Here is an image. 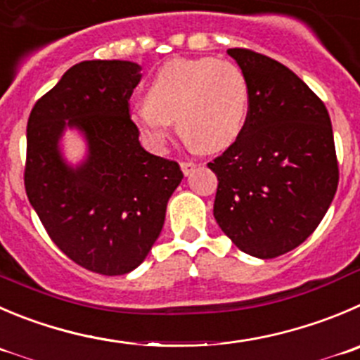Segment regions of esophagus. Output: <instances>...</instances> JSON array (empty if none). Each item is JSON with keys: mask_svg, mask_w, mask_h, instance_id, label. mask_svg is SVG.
Returning a JSON list of instances; mask_svg holds the SVG:
<instances>
[{"mask_svg": "<svg viewBox=\"0 0 360 360\" xmlns=\"http://www.w3.org/2000/svg\"><path fill=\"white\" fill-rule=\"evenodd\" d=\"M180 167H182V171L186 174L193 173V169L196 167V162L194 160H184V162H180Z\"/></svg>", "mask_w": 360, "mask_h": 360, "instance_id": "1", "label": "esophagus"}]
</instances>
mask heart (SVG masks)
I'll list each match as a JSON object with an SVG mask.
<instances>
[{
    "label": "heart",
    "instance_id": "b5f03b06",
    "mask_svg": "<svg viewBox=\"0 0 360 360\" xmlns=\"http://www.w3.org/2000/svg\"><path fill=\"white\" fill-rule=\"evenodd\" d=\"M248 115L249 84L240 67L215 58H189L171 60L157 70L132 120L153 145L166 141L176 120L187 145L217 152L237 141Z\"/></svg>",
    "mask_w": 360,
    "mask_h": 360
}]
</instances>
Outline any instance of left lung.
<instances>
[{
	"instance_id": "8db88e82",
	"label": "left lung",
	"mask_w": 360,
	"mask_h": 360,
	"mask_svg": "<svg viewBox=\"0 0 360 360\" xmlns=\"http://www.w3.org/2000/svg\"><path fill=\"white\" fill-rule=\"evenodd\" d=\"M249 84L244 131L208 167L217 174L214 217L245 255L276 258L313 233L338 182L330 116L309 86L279 61L228 49Z\"/></svg>"
}]
</instances>
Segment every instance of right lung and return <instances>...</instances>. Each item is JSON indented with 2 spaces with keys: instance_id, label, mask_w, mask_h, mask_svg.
I'll list each match as a JSON object with an SVG mask.
<instances>
[{
  "instance_id": "right-lung-1",
  "label": "right lung",
  "mask_w": 360,
  "mask_h": 360,
  "mask_svg": "<svg viewBox=\"0 0 360 360\" xmlns=\"http://www.w3.org/2000/svg\"><path fill=\"white\" fill-rule=\"evenodd\" d=\"M139 81L141 67L132 61H81L37 101L26 129L30 203L60 251L102 276L141 265L184 178L178 162L152 155L139 143L129 112ZM67 126L83 131L89 143L77 168L59 152Z\"/></svg>"
}]
</instances>
